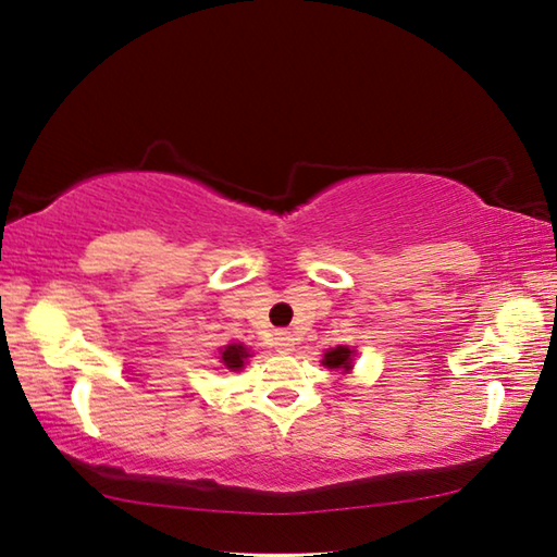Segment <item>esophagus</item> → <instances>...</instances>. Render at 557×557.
Instances as JSON below:
<instances>
[{
    "mask_svg": "<svg viewBox=\"0 0 557 557\" xmlns=\"http://www.w3.org/2000/svg\"><path fill=\"white\" fill-rule=\"evenodd\" d=\"M272 341H275L277 352H292L294 350V335H292V331L280 329V331H275V337H272Z\"/></svg>",
    "mask_w": 557,
    "mask_h": 557,
    "instance_id": "obj_1",
    "label": "esophagus"
}]
</instances>
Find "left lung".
<instances>
[{
    "label": "left lung",
    "mask_w": 557,
    "mask_h": 557,
    "mask_svg": "<svg viewBox=\"0 0 557 557\" xmlns=\"http://www.w3.org/2000/svg\"><path fill=\"white\" fill-rule=\"evenodd\" d=\"M323 367L329 369H350L352 367V350L345 345H337L333 350L323 355Z\"/></svg>",
    "instance_id": "8db88e82"
}]
</instances>
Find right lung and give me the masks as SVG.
<instances>
[{
  "mask_svg": "<svg viewBox=\"0 0 557 557\" xmlns=\"http://www.w3.org/2000/svg\"><path fill=\"white\" fill-rule=\"evenodd\" d=\"M246 357H248V350H246L244 345H238V343L226 345L224 350H222V362H224L226 369H232V372H238V369L244 367V359Z\"/></svg>",
  "mask_w": 557,
  "mask_h": 557,
  "instance_id": "right-lung-1",
  "label": "right lung"
}]
</instances>
